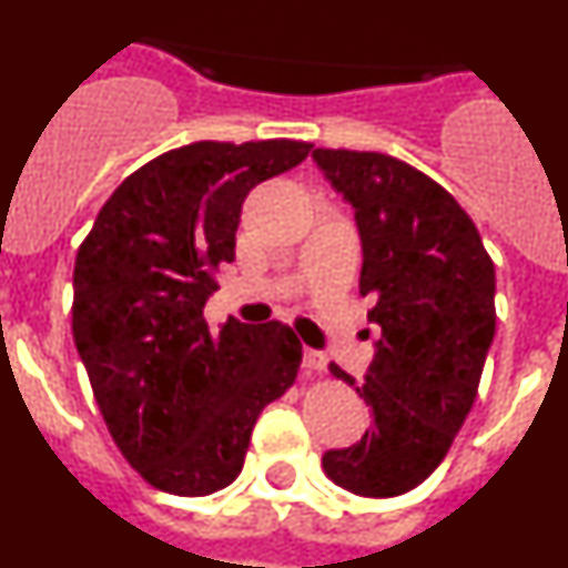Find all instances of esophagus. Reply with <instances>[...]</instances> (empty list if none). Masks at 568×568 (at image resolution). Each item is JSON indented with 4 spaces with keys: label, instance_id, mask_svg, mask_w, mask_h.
<instances>
[{
    "label": "esophagus",
    "instance_id": "obj_1",
    "mask_svg": "<svg viewBox=\"0 0 568 568\" xmlns=\"http://www.w3.org/2000/svg\"><path fill=\"white\" fill-rule=\"evenodd\" d=\"M304 366H307L310 373H324L327 369V358L315 349H304Z\"/></svg>",
    "mask_w": 568,
    "mask_h": 568
}]
</instances>
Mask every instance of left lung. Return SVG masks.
Returning <instances> with one entry per match:
<instances>
[{"label": "left lung", "instance_id": "left-lung-1", "mask_svg": "<svg viewBox=\"0 0 568 568\" xmlns=\"http://www.w3.org/2000/svg\"><path fill=\"white\" fill-rule=\"evenodd\" d=\"M318 170L355 210L364 247L361 295L381 327L364 384L329 373L373 406L358 444L321 466L361 498H395L446 458L478 395L495 338V264L466 210L429 175L386 153L313 150Z\"/></svg>", "mask_w": 568, "mask_h": 568}]
</instances>
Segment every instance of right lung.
<instances>
[{"label":"right lung","instance_id":"1","mask_svg":"<svg viewBox=\"0 0 568 568\" xmlns=\"http://www.w3.org/2000/svg\"><path fill=\"white\" fill-rule=\"evenodd\" d=\"M313 144L195 142L130 173L73 270V341L119 453L150 486L202 498L239 478L261 409L295 384L287 324L219 329L204 304L235 258L241 204Z\"/></svg>","mask_w":568,"mask_h":568}]
</instances>
